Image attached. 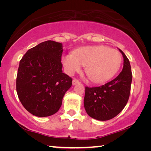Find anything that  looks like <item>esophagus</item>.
<instances>
[{
    "mask_svg": "<svg viewBox=\"0 0 151 151\" xmlns=\"http://www.w3.org/2000/svg\"><path fill=\"white\" fill-rule=\"evenodd\" d=\"M78 83H80L79 80H78L77 79H75V78H74V79L73 80V81H72V84H73V85H76V84Z\"/></svg>",
    "mask_w": 151,
    "mask_h": 151,
    "instance_id": "obj_1",
    "label": "esophagus"
}]
</instances>
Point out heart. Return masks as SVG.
I'll list each match as a JSON object with an SVG mask.
<instances>
[{"label":"heart","mask_w":151,"mask_h":151,"mask_svg":"<svg viewBox=\"0 0 151 151\" xmlns=\"http://www.w3.org/2000/svg\"><path fill=\"white\" fill-rule=\"evenodd\" d=\"M62 63L68 75L80 72L83 66L88 78L94 83L100 84L108 81L118 71L122 55L116 49L105 45H93L64 55Z\"/></svg>","instance_id":"heart-1"}]
</instances>
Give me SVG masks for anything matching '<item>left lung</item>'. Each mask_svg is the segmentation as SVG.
<instances>
[{
    "label": "left lung",
    "instance_id": "1",
    "mask_svg": "<svg viewBox=\"0 0 151 151\" xmlns=\"http://www.w3.org/2000/svg\"><path fill=\"white\" fill-rule=\"evenodd\" d=\"M124 58L122 71L115 79L97 87H85L84 106L92 118L109 120L119 114L129 100L132 82L130 62L119 49Z\"/></svg>",
    "mask_w": 151,
    "mask_h": 151
}]
</instances>
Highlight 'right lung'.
<instances>
[{"label":"right lung","mask_w":151,"mask_h":151,"mask_svg":"<svg viewBox=\"0 0 151 151\" xmlns=\"http://www.w3.org/2000/svg\"><path fill=\"white\" fill-rule=\"evenodd\" d=\"M62 43L41 42L29 49L20 60L16 78L18 98L27 111L37 117L58 112L72 78L62 70Z\"/></svg>","instance_id":"add662e5"}]
</instances>
